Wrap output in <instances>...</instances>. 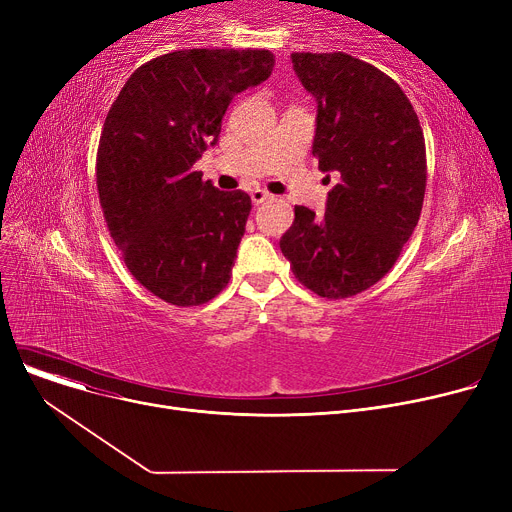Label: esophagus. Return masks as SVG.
<instances>
[{"label": "esophagus", "mask_w": 512, "mask_h": 512, "mask_svg": "<svg viewBox=\"0 0 512 512\" xmlns=\"http://www.w3.org/2000/svg\"><path fill=\"white\" fill-rule=\"evenodd\" d=\"M267 199H272V195L267 193V191H263V188H255V191H251V201H253V205H261V203H265Z\"/></svg>", "instance_id": "1"}]
</instances>
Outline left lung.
Masks as SVG:
<instances>
[{
	"instance_id": "obj_1",
	"label": "left lung",
	"mask_w": 512,
	"mask_h": 512,
	"mask_svg": "<svg viewBox=\"0 0 512 512\" xmlns=\"http://www.w3.org/2000/svg\"><path fill=\"white\" fill-rule=\"evenodd\" d=\"M317 101L313 157L340 182L326 213L294 207L280 249L303 286L348 299L380 282L411 238L425 197V139L409 97L375 66L348 53H292Z\"/></svg>"
}]
</instances>
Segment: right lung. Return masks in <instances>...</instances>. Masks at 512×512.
I'll use <instances>...</instances> for the list:
<instances>
[{
    "label": "right lung",
    "instance_id": "obj_1",
    "mask_svg": "<svg viewBox=\"0 0 512 512\" xmlns=\"http://www.w3.org/2000/svg\"><path fill=\"white\" fill-rule=\"evenodd\" d=\"M267 49H180L130 74L105 116L97 193L128 272L157 299L197 307L228 286L251 197L193 170L234 95L272 74Z\"/></svg>",
    "mask_w": 512,
    "mask_h": 512
}]
</instances>
